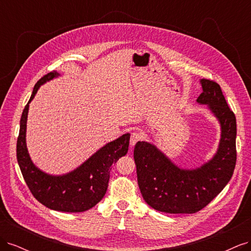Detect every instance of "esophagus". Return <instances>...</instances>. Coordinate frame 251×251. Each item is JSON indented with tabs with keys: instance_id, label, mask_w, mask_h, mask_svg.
Returning a JSON list of instances; mask_svg holds the SVG:
<instances>
[{
	"instance_id": "1",
	"label": "esophagus",
	"mask_w": 251,
	"mask_h": 251,
	"mask_svg": "<svg viewBox=\"0 0 251 251\" xmlns=\"http://www.w3.org/2000/svg\"><path fill=\"white\" fill-rule=\"evenodd\" d=\"M142 139V134L140 132H133L131 134V138H130V146L131 148H133L136 143H137L138 141H140Z\"/></svg>"
}]
</instances>
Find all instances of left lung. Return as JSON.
<instances>
[{"mask_svg": "<svg viewBox=\"0 0 251 251\" xmlns=\"http://www.w3.org/2000/svg\"><path fill=\"white\" fill-rule=\"evenodd\" d=\"M199 104H206L218 119L221 138L210 160L196 169H182L155 144L138 141L134 160L141 195L151 207L169 214H194L222 192L232 177L237 151V123L217 82L200 79Z\"/></svg>", "mask_w": 251, "mask_h": 251, "instance_id": "1", "label": "left lung"}]
</instances>
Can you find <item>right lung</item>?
<instances>
[{"label":"right lung","instance_id":"right-lung-1","mask_svg":"<svg viewBox=\"0 0 251 251\" xmlns=\"http://www.w3.org/2000/svg\"><path fill=\"white\" fill-rule=\"evenodd\" d=\"M59 75L56 71L50 72L35 83L21 117L17 158L23 177L37 201L53 210L81 212L92 208L103 198L108 188L111 166L120 157L126 155L130 134L126 133L104 144L78 168L67 174L51 175L37 168L29 156L26 144L29 103L42 85Z\"/></svg>","mask_w":251,"mask_h":251}]
</instances>
